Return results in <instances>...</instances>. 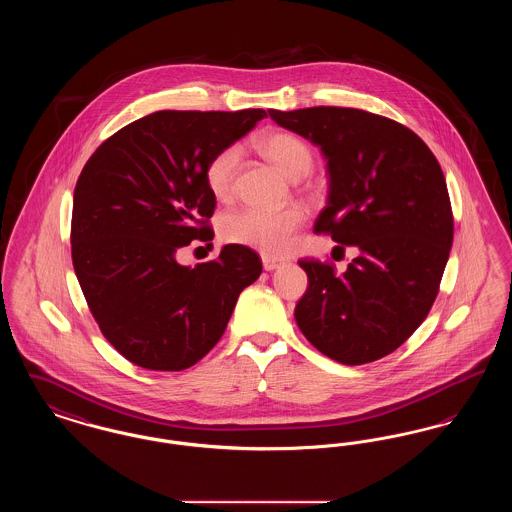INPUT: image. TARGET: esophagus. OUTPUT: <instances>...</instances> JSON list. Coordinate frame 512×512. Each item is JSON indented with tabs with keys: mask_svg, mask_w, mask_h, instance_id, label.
<instances>
[{
	"mask_svg": "<svg viewBox=\"0 0 512 512\" xmlns=\"http://www.w3.org/2000/svg\"><path fill=\"white\" fill-rule=\"evenodd\" d=\"M261 259H263V267H265V270H274V268H278L282 265V261H280V259L270 257V255H263Z\"/></svg>",
	"mask_w": 512,
	"mask_h": 512,
	"instance_id": "obj_1",
	"label": "esophagus"
}]
</instances>
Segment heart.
Returning a JSON list of instances; mask_svg holds the SVG:
<instances>
[{"mask_svg":"<svg viewBox=\"0 0 512 512\" xmlns=\"http://www.w3.org/2000/svg\"><path fill=\"white\" fill-rule=\"evenodd\" d=\"M257 147L288 178H301L309 174L315 157L309 144L292 132H270L263 136ZM240 163V149L236 146L220 147L205 165V184L217 199H228L234 190V180ZM307 215L301 207L286 209H257L247 207L226 213L220 219V238L228 244L244 245L265 255H284L293 242Z\"/></svg>","mask_w":512,"mask_h":512,"instance_id":"b5f03b06","label":"heart"}]
</instances>
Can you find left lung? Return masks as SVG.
<instances>
[{
    "label": "left lung",
    "instance_id": "1",
    "mask_svg": "<svg viewBox=\"0 0 512 512\" xmlns=\"http://www.w3.org/2000/svg\"><path fill=\"white\" fill-rule=\"evenodd\" d=\"M322 149L328 205L315 222L340 249L343 274L299 259L309 288L295 305L303 336L341 365L378 361L413 336L438 297L453 244V211L436 155L411 128L353 107L268 111Z\"/></svg>",
    "mask_w": 512,
    "mask_h": 512
}]
</instances>
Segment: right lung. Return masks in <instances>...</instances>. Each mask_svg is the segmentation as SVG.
<instances>
[{"label": "right lung", "instance_id": "add662e5", "mask_svg": "<svg viewBox=\"0 0 512 512\" xmlns=\"http://www.w3.org/2000/svg\"><path fill=\"white\" fill-rule=\"evenodd\" d=\"M265 109L157 111L126 124L92 153L74 188L71 255L101 334L147 370H184L220 340L259 255L224 245L194 268L176 251L211 242L217 197L205 165Z\"/></svg>", "mask_w": 512, "mask_h": 512}]
</instances>
